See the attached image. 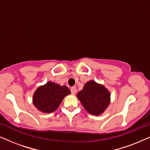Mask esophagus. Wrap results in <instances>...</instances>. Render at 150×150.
Returning <instances> with one entry per match:
<instances>
[{"instance_id": "34e87169", "label": "esophagus", "mask_w": 150, "mask_h": 150, "mask_svg": "<svg viewBox=\"0 0 150 150\" xmlns=\"http://www.w3.org/2000/svg\"><path fill=\"white\" fill-rule=\"evenodd\" d=\"M77 90H76V87H72L71 88V93L72 94H75L76 93Z\"/></svg>"}]
</instances>
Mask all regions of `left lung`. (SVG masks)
<instances>
[{"label":"left lung","mask_w":150,"mask_h":150,"mask_svg":"<svg viewBox=\"0 0 150 150\" xmlns=\"http://www.w3.org/2000/svg\"><path fill=\"white\" fill-rule=\"evenodd\" d=\"M77 97L85 109L93 115L103 113L110 104V92L104 85L89 81L83 90L77 93Z\"/></svg>","instance_id":"1"}]
</instances>
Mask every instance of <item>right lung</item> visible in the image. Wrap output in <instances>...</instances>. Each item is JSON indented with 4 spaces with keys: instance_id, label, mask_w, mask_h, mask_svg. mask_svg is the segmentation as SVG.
<instances>
[{
    "instance_id": "1",
    "label": "right lung",
    "mask_w": 150,
    "mask_h": 150,
    "mask_svg": "<svg viewBox=\"0 0 150 150\" xmlns=\"http://www.w3.org/2000/svg\"><path fill=\"white\" fill-rule=\"evenodd\" d=\"M70 93L66 86L49 81L37 89L33 97V102L41 112L50 113L58 108L63 98Z\"/></svg>"
}]
</instances>
